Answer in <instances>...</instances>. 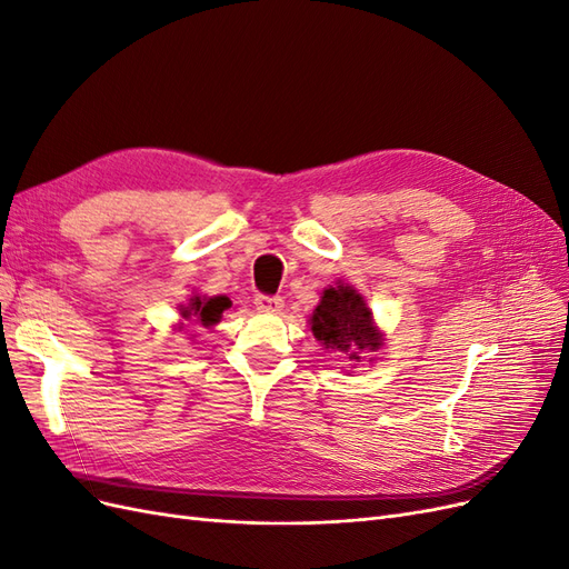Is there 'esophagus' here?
<instances>
[{"label": "esophagus", "instance_id": "obj_1", "mask_svg": "<svg viewBox=\"0 0 569 569\" xmlns=\"http://www.w3.org/2000/svg\"><path fill=\"white\" fill-rule=\"evenodd\" d=\"M253 303L258 311H263V313H280L284 308V301L280 297H266V295H258L253 299Z\"/></svg>", "mask_w": 569, "mask_h": 569}]
</instances>
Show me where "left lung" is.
<instances>
[{
    "instance_id": "obj_1",
    "label": "left lung",
    "mask_w": 569,
    "mask_h": 569,
    "mask_svg": "<svg viewBox=\"0 0 569 569\" xmlns=\"http://www.w3.org/2000/svg\"><path fill=\"white\" fill-rule=\"evenodd\" d=\"M311 330L322 349L349 358L351 363H360L363 353H372L385 343L363 295L341 282L322 291L311 316Z\"/></svg>"
}]
</instances>
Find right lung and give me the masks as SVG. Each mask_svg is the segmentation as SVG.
<instances>
[{
  "instance_id": "right-lung-1",
  "label": "right lung",
  "mask_w": 569,
  "mask_h": 569,
  "mask_svg": "<svg viewBox=\"0 0 569 569\" xmlns=\"http://www.w3.org/2000/svg\"><path fill=\"white\" fill-rule=\"evenodd\" d=\"M232 301L228 297H192L187 306H180V316L184 320H197L203 327H211L220 320L222 311H228Z\"/></svg>"
}]
</instances>
